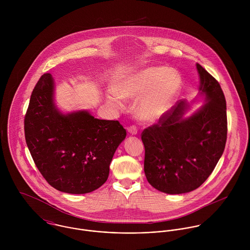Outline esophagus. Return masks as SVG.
I'll return each mask as SVG.
<instances>
[{
	"label": "esophagus",
	"instance_id": "1",
	"mask_svg": "<svg viewBox=\"0 0 250 250\" xmlns=\"http://www.w3.org/2000/svg\"><path fill=\"white\" fill-rule=\"evenodd\" d=\"M128 132L131 134V135H137L138 134V128L135 126V125H132L130 127H128Z\"/></svg>",
	"mask_w": 250,
	"mask_h": 250
}]
</instances>
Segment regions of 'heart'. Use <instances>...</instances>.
<instances>
[{
  "label": "heart",
  "instance_id": "heart-1",
  "mask_svg": "<svg viewBox=\"0 0 250 250\" xmlns=\"http://www.w3.org/2000/svg\"><path fill=\"white\" fill-rule=\"evenodd\" d=\"M179 72L165 66H149L133 72L116 83L115 90L107 93V101L116 107L123 98H137L135 106L137 117L144 122H155L173 106L182 88Z\"/></svg>",
  "mask_w": 250,
  "mask_h": 250
}]
</instances>
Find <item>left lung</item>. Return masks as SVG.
<instances>
[{
	"label": "left lung",
	"mask_w": 250,
	"mask_h": 250,
	"mask_svg": "<svg viewBox=\"0 0 250 250\" xmlns=\"http://www.w3.org/2000/svg\"><path fill=\"white\" fill-rule=\"evenodd\" d=\"M201 95L206 103L185 118L186 101H180L157 124L142 134L144 172L156 189L180 194L199 188L211 175L227 139L226 101L218 82L196 63Z\"/></svg>",
	"instance_id": "obj_1"
}]
</instances>
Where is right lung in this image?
I'll return each instance as SVG.
<instances>
[{"label":"right lung","mask_w":250,"mask_h":250,"mask_svg":"<svg viewBox=\"0 0 250 250\" xmlns=\"http://www.w3.org/2000/svg\"><path fill=\"white\" fill-rule=\"evenodd\" d=\"M54 89L52 75L43 74L25 115L28 148L53 188L72 194L91 192L107 181L126 130L117 120L94 118L86 110L63 114L54 103Z\"/></svg>","instance_id":"right-lung-1"}]
</instances>
